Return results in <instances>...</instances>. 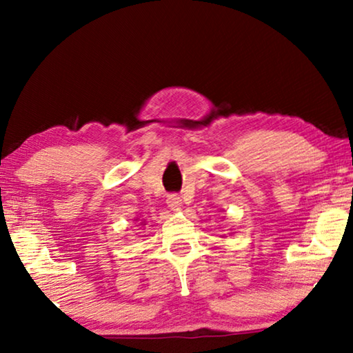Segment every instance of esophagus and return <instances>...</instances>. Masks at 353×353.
<instances>
[{
	"label": "esophagus",
	"instance_id": "34e87169",
	"mask_svg": "<svg viewBox=\"0 0 353 353\" xmlns=\"http://www.w3.org/2000/svg\"><path fill=\"white\" fill-rule=\"evenodd\" d=\"M166 204H168L171 210H179L182 207V201L177 194H170L168 199H166Z\"/></svg>",
	"mask_w": 353,
	"mask_h": 353
}]
</instances>
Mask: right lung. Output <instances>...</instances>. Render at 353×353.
<instances>
[{
	"label": "right lung",
	"instance_id": "add662e5",
	"mask_svg": "<svg viewBox=\"0 0 353 353\" xmlns=\"http://www.w3.org/2000/svg\"><path fill=\"white\" fill-rule=\"evenodd\" d=\"M141 223H145V221H141Z\"/></svg>",
	"mask_w": 353,
	"mask_h": 353
}]
</instances>
